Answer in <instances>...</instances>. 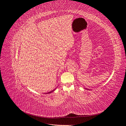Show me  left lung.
Masks as SVG:
<instances>
[{"instance_id": "left-lung-1", "label": "left lung", "mask_w": 126, "mask_h": 126, "mask_svg": "<svg viewBox=\"0 0 126 126\" xmlns=\"http://www.w3.org/2000/svg\"><path fill=\"white\" fill-rule=\"evenodd\" d=\"M86 89H87V90H90V89H87V88H86Z\"/></svg>"}]
</instances>
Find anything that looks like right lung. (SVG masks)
Instances as JSON below:
<instances>
[{"label": "right lung", "instance_id": "add662e5", "mask_svg": "<svg viewBox=\"0 0 126 126\" xmlns=\"http://www.w3.org/2000/svg\"><path fill=\"white\" fill-rule=\"evenodd\" d=\"M56 90V89H54V90H51V91H49V92H48V93H47V94H50V93H52L53 92V91H54L55 90Z\"/></svg>", "mask_w": 126, "mask_h": 126}]
</instances>
